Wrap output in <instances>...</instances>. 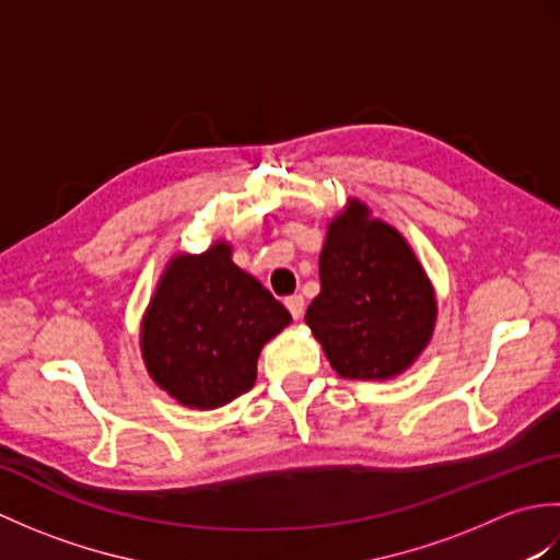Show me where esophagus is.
Instances as JSON below:
<instances>
[{
	"instance_id": "esophagus-1",
	"label": "esophagus",
	"mask_w": 560,
	"mask_h": 560,
	"mask_svg": "<svg viewBox=\"0 0 560 560\" xmlns=\"http://www.w3.org/2000/svg\"><path fill=\"white\" fill-rule=\"evenodd\" d=\"M283 303H287V307H289V313L293 315V319L303 317V311H305V301H303V295H299V293H295V295H289V299L283 301Z\"/></svg>"
}]
</instances>
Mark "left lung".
Returning <instances> with one entry per match:
<instances>
[{"label":"left lung","instance_id":"1","mask_svg":"<svg viewBox=\"0 0 560 560\" xmlns=\"http://www.w3.org/2000/svg\"><path fill=\"white\" fill-rule=\"evenodd\" d=\"M305 323L341 377L399 375L435 325V295L407 241L359 201L329 223Z\"/></svg>","mask_w":560,"mask_h":560}]
</instances>
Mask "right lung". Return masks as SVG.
<instances>
[{
    "label": "right lung",
    "mask_w": 560,
    "mask_h": 560,
    "mask_svg": "<svg viewBox=\"0 0 560 560\" xmlns=\"http://www.w3.org/2000/svg\"><path fill=\"white\" fill-rule=\"evenodd\" d=\"M289 323L287 307L217 243L165 269L141 325V351L171 397L217 409L253 389L261 347Z\"/></svg>",
    "instance_id": "right-lung-1"
}]
</instances>
